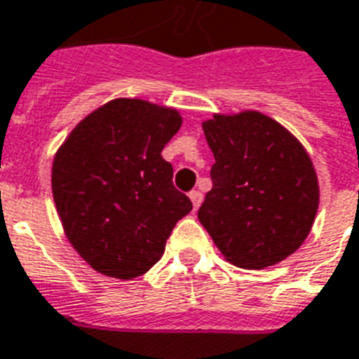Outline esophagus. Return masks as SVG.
Wrapping results in <instances>:
<instances>
[{
  "label": "esophagus",
  "instance_id": "esophagus-1",
  "mask_svg": "<svg viewBox=\"0 0 359 359\" xmlns=\"http://www.w3.org/2000/svg\"><path fill=\"white\" fill-rule=\"evenodd\" d=\"M189 198H191V202H193L194 210H198V205L202 204V198H204V196H202L200 191H191V193H189Z\"/></svg>",
  "mask_w": 359,
  "mask_h": 359
}]
</instances>
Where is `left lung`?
<instances>
[{"instance_id":"1","label":"left lung","mask_w":359,"mask_h":359,"mask_svg":"<svg viewBox=\"0 0 359 359\" xmlns=\"http://www.w3.org/2000/svg\"><path fill=\"white\" fill-rule=\"evenodd\" d=\"M215 163L198 210L211 240L240 268L285 260L305 241L318 208V182L304 146L260 112L202 123Z\"/></svg>"}]
</instances>
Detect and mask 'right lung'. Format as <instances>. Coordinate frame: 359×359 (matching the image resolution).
<instances>
[{"label":"right lung","mask_w":359,"mask_h":359,"mask_svg":"<svg viewBox=\"0 0 359 359\" xmlns=\"http://www.w3.org/2000/svg\"><path fill=\"white\" fill-rule=\"evenodd\" d=\"M182 127L172 108L116 99L82 119L55 154L52 194L71 245L91 268L133 279L159 262L193 210L163 148Z\"/></svg>","instance_id":"right-lung-1"}]
</instances>
